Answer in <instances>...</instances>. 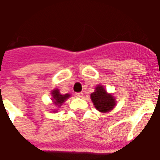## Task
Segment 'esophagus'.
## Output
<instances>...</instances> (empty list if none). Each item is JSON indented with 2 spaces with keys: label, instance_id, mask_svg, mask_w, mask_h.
I'll return each mask as SVG.
<instances>
[{
  "label": "esophagus",
  "instance_id": "esophagus-1",
  "mask_svg": "<svg viewBox=\"0 0 160 160\" xmlns=\"http://www.w3.org/2000/svg\"><path fill=\"white\" fill-rule=\"evenodd\" d=\"M75 96L78 97V98H81V97L83 96V92H76V93H75Z\"/></svg>",
  "mask_w": 160,
  "mask_h": 160
}]
</instances>
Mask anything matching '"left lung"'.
I'll use <instances>...</instances> for the list:
<instances>
[{
    "label": "left lung",
    "mask_w": 160,
    "mask_h": 160,
    "mask_svg": "<svg viewBox=\"0 0 160 160\" xmlns=\"http://www.w3.org/2000/svg\"><path fill=\"white\" fill-rule=\"evenodd\" d=\"M91 99L95 108L100 112H107L114 108L115 99L113 96L107 92L104 87L99 85L95 91L91 93Z\"/></svg>",
    "instance_id": "obj_1"
}]
</instances>
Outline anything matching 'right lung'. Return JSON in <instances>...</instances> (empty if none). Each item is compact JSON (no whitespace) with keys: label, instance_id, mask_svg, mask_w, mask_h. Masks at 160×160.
Listing matches in <instances>:
<instances>
[{"label":"right lung","instance_id":"right-lung-1","mask_svg":"<svg viewBox=\"0 0 160 160\" xmlns=\"http://www.w3.org/2000/svg\"><path fill=\"white\" fill-rule=\"evenodd\" d=\"M52 96H53V101L54 105H56L57 107H61L62 103H64L70 97V94L67 93V94H61L59 92V89H54L52 91Z\"/></svg>","mask_w":160,"mask_h":160}]
</instances>
